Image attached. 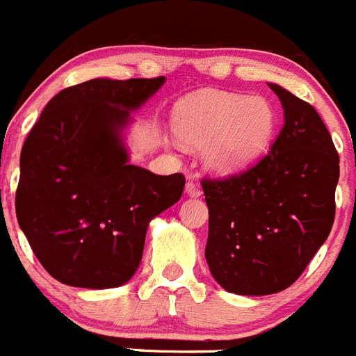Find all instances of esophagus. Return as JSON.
I'll use <instances>...</instances> for the list:
<instances>
[{"label":"esophagus","mask_w":356,"mask_h":356,"mask_svg":"<svg viewBox=\"0 0 356 356\" xmlns=\"http://www.w3.org/2000/svg\"><path fill=\"white\" fill-rule=\"evenodd\" d=\"M186 195H188V197H200L202 189L200 186H198V182L195 181L186 182Z\"/></svg>","instance_id":"1"}]
</instances>
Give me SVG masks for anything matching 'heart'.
<instances>
[{"label": "heart", "instance_id": "obj_1", "mask_svg": "<svg viewBox=\"0 0 356 356\" xmlns=\"http://www.w3.org/2000/svg\"><path fill=\"white\" fill-rule=\"evenodd\" d=\"M172 128L182 144L205 147V161L212 170L232 174L267 147L275 112L261 96L202 91L175 103Z\"/></svg>", "mask_w": 356, "mask_h": 356}]
</instances>
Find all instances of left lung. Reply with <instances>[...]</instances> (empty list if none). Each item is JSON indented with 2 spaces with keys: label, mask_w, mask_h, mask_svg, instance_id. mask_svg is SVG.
<instances>
[{
  "label": "left lung",
  "mask_w": 356,
  "mask_h": 356,
  "mask_svg": "<svg viewBox=\"0 0 356 356\" xmlns=\"http://www.w3.org/2000/svg\"><path fill=\"white\" fill-rule=\"evenodd\" d=\"M284 124L270 151L248 170L204 179L209 207L205 260L230 293L270 295L300 277L335 218L339 154L320 114L268 84Z\"/></svg>",
  "instance_id": "obj_1"
}]
</instances>
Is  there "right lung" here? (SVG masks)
<instances>
[{
    "mask_svg": "<svg viewBox=\"0 0 356 356\" xmlns=\"http://www.w3.org/2000/svg\"><path fill=\"white\" fill-rule=\"evenodd\" d=\"M156 79H92L45 105L21 151L15 214L33 253L59 283L105 290L128 283L149 221L181 198L184 175L129 165L121 131Z\"/></svg>",
    "mask_w": 356,
    "mask_h": 356,
    "instance_id": "add662e5",
    "label": "right lung"
}]
</instances>
